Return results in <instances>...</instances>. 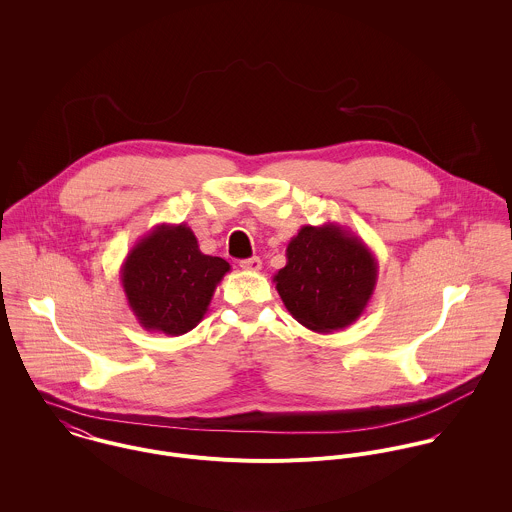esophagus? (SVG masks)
I'll return each instance as SVG.
<instances>
[{
  "label": "esophagus",
  "instance_id": "1",
  "mask_svg": "<svg viewBox=\"0 0 512 512\" xmlns=\"http://www.w3.org/2000/svg\"><path fill=\"white\" fill-rule=\"evenodd\" d=\"M240 268L246 270V272H258L262 268V260L258 256L254 258H246V260H240Z\"/></svg>",
  "mask_w": 512,
  "mask_h": 512
}]
</instances>
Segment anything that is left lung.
<instances>
[{
  "label": "left lung",
  "mask_w": 512,
  "mask_h": 512,
  "mask_svg": "<svg viewBox=\"0 0 512 512\" xmlns=\"http://www.w3.org/2000/svg\"><path fill=\"white\" fill-rule=\"evenodd\" d=\"M286 266L274 276L293 319L315 333L353 325L378 280V262L361 236L327 222L305 224L286 250Z\"/></svg>",
  "instance_id": "8db88e82"
}]
</instances>
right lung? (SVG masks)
I'll list each match as a JSON object with an SVG mask.
<instances>
[{
    "mask_svg": "<svg viewBox=\"0 0 512 512\" xmlns=\"http://www.w3.org/2000/svg\"><path fill=\"white\" fill-rule=\"evenodd\" d=\"M230 264L199 250L187 224H157L128 252L120 282L146 331L171 337L195 329Z\"/></svg>",
    "mask_w": 512,
    "mask_h": 512,
    "instance_id": "obj_1",
    "label": "right lung"
}]
</instances>
